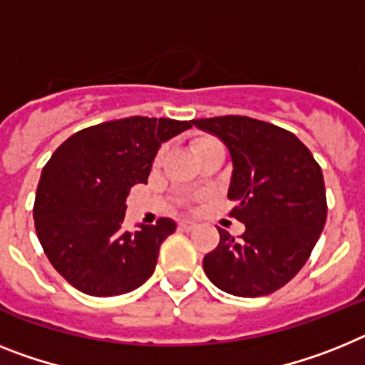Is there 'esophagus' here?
<instances>
[{
    "mask_svg": "<svg viewBox=\"0 0 365 365\" xmlns=\"http://www.w3.org/2000/svg\"><path fill=\"white\" fill-rule=\"evenodd\" d=\"M178 226H180V230H185V232H189V230H192L197 225H195L192 220H180V222H178Z\"/></svg>",
    "mask_w": 365,
    "mask_h": 365,
    "instance_id": "obj_1",
    "label": "esophagus"
}]
</instances>
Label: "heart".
<instances>
[{
    "mask_svg": "<svg viewBox=\"0 0 365 365\" xmlns=\"http://www.w3.org/2000/svg\"><path fill=\"white\" fill-rule=\"evenodd\" d=\"M213 145H219V143H217L215 139H211V137H198V139L192 140V150H195V154H198V152L210 148V146ZM159 161H161V154L158 155L155 163H159Z\"/></svg>",
    "mask_w": 365,
    "mask_h": 365,
    "instance_id": "1",
    "label": "heart"
}]
</instances>
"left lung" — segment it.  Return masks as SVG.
<instances>
[{"label": "left lung", "instance_id": "1", "mask_svg": "<svg viewBox=\"0 0 365 365\" xmlns=\"http://www.w3.org/2000/svg\"><path fill=\"white\" fill-rule=\"evenodd\" d=\"M191 124L228 148L232 215L247 228L240 240L219 228L217 249L204 256L207 278L235 297L277 292L308 262L324 228L321 167L292 131L269 122L228 115Z\"/></svg>", "mask_w": 365, "mask_h": 365}]
</instances>
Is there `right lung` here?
<instances>
[{
	"label": "right lung",
	"mask_w": 365,
	"mask_h": 365,
	"mask_svg": "<svg viewBox=\"0 0 365 365\" xmlns=\"http://www.w3.org/2000/svg\"><path fill=\"white\" fill-rule=\"evenodd\" d=\"M173 118L130 116L73 133L46 163L36 187L35 228L50 263L93 297L130 293L155 269L173 219L122 228L125 198L148 182L158 150L191 128Z\"/></svg>",
	"instance_id": "1"
}]
</instances>
